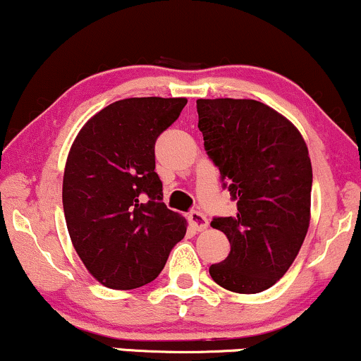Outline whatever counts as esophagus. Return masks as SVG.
<instances>
[{"label": "esophagus", "instance_id": "obj_1", "mask_svg": "<svg viewBox=\"0 0 361 361\" xmlns=\"http://www.w3.org/2000/svg\"><path fill=\"white\" fill-rule=\"evenodd\" d=\"M188 220H190V225H192L193 230H197V232H202V230L208 228V219L202 214V212L193 210L192 214L188 215Z\"/></svg>", "mask_w": 361, "mask_h": 361}]
</instances>
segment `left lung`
I'll return each instance as SVG.
<instances>
[{
	"label": "left lung",
	"mask_w": 361,
	"mask_h": 361,
	"mask_svg": "<svg viewBox=\"0 0 361 361\" xmlns=\"http://www.w3.org/2000/svg\"><path fill=\"white\" fill-rule=\"evenodd\" d=\"M197 111L208 158L237 202L235 216L212 220L230 254L208 271L232 293H262L288 272L310 228L307 146L296 126L259 101L198 99Z\"/></svg>",
	"instance_id": "1"
}]
</instances>
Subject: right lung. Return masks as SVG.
Wrapping results in <instances>:
<instances>
[{"label": "right lung", "instance_id": "add662e5", "mask_svg": "<svg viewBox=\"0 0 361 361\" xmlns=\"http://www.w3.org/2000/svg\"><path fill=\"white\" fill-rule=\"evenodd\" d=\"M185 97H131L109 104L77 134L63 173L68 235L87 271L111 289L154 281L186 233L163 203L154 142Z\"/></svg>", "mask_w": 361, "mask_h": 361}]
</instances>
